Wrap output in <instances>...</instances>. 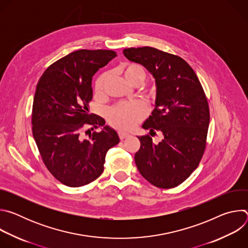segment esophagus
I'll use <instances>...</instances> for the list:
<instances>
[{
    "label": "esophagus",
    "mask_w": 248,
    "mask_h": 248,
    "mask_svg": "<svg viewBox=\"0 0 248 248\" xmlns=\"http://www.w3.org/2000/svg\"><path fill=\"white\" fill-rule=\"evenodd\" d=\"M118 134H119L120 139H124V138H126V137H128V136H129V133L124 132V131H119V132H118Z\"/></svg>",
    "instance_id": "1"
}]
</instances>
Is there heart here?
<instances>
[{
  "label": "heart",
  "instance_id": "obj_1",
  "mask_svg": "<svg viewBox=\"0 0 248 248\" xmlns=\"http://www.w3.org/2000/svg\"><path fill=\"white\" fill-rule=\"evenodd\" d=\"M123 73L125 79L132 85L137 83L142 84L147 77L146 69L138 63L124 64L123 66ZM109 77L110 75L108 73H104L97 78L94 84V91L96 95L100 96L104 93ZM149 94L151 96H155L156 88L151 87L149 89ZM147 113L148 109L142 102H124L113 106L108 110L107 119L112 126L122 130H128L133 128L140 122H142L147 116Z\"/></svg>",
  "mask_w": 248,
  "mask_h": 248
}]
</instances>
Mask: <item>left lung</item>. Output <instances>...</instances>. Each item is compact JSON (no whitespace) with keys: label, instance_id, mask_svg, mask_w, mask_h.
I'll return each instance as SVG.
<instances>
[{"label":"left lung","instance_id":"1","mask_svg":"<svg viewBox=\"0 0 248 248\" xmlns=\"http://www.w3.org/2000/svg\"><path fill=\"white\" fill-rule=\"evenodd\" d=\"M124 55L145 66L157 84L156 108L142 126L163 138L157 144L149 134L138 137L136 167L151 185L173 188L189 178L206 149L210 112L205 92L192 67L179 56L152 47L124 49Z\"/></svg>","mask_w":248,"mask_h":248}]
</instances>
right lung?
Segmentation results:
<instances>
[{
    "label": "right lung",
    "instance_id": "1",
    "mask_svg": "<svg viewBox=\"0 0 248 248\" xmlns=\"http://www.w3.org/2000/svg\"><path fill=\"white\" fill-rule=\"evenodd\" d=\"M116 57L112 50L73 52L52 63L37 83L31 114L33 137L48 170L66 186L79 187L97 180L106 154L120 142L118 133L104 125V119L88 112L92 77ZM101 126L102 131L95 130Z\"/></svg>",
    "mask_w": 248,
    "mask_h": 248
}]
</instances>
